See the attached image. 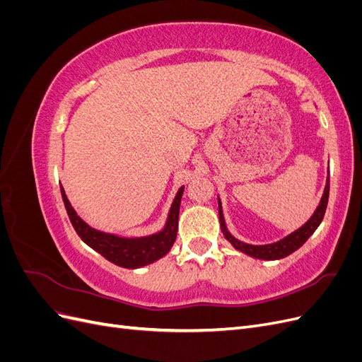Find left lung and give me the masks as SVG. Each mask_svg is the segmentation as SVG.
Here are the masks:
<instances>
[{"label":"left lung","instance_id":"1","mask_svg":"<svg viewBox=\"0 0 362 362\" xmlns=\"http://www.w3.org/2000/svg\"><path fill=\"white\" fill-rule=\"evenodd\" d=\"M327 199H329V177L326 180V187L323 192V196L320 199L319 206L315 208L314 214L310 217V221L306 222L305 225H302L299 229H296L294 233H291L290 235L284 237L282 240L276 243H270V245H247L240 242L234 235H231V233L228 231L225 218H223V213H222V204L221 199H218V218H221V228L222 233L225 235V238L231 243L237 250L243 252V254L252 257V258H258V259H281L284 257H287L290 254H293L294 250H298L306 240H308L319 225L323 221V216L326 211L327 206Z\"/></svg>","mask_w":362,"mask_h":362}]
</instances>
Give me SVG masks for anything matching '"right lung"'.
I'll use <instances>...</instances> for the list:
<instances>
[{
    "mask_svg": "<svg viewBox=\"0 0 362 362\" xmlns=\"http://www.w3.org/2000/svg\"><path fill=\"white\" fill-rule=\"evenodd\" d=\"M60 190H62V198H63L64 206H66L68 216L71 218V223L76 231V234L80 235V238L86 245H89L92 249L100 252L105 259L112 261L113 264L119 267L139 269L146 264H151V262H154L166 255L170 250V247L173 246L175 240H177L180 205H181L182 193H184V185L178 190L177 196H175L166 225H164L161 231L152 235L136 237V238L107 234L89 226L78 214L75 213L62 185H60Z\"/></svg>",
    "mask_w": 362,
    "mask_h": 362,
    "instance_id": "obj_1",
    "label": "right lung"
}]
</instances>
